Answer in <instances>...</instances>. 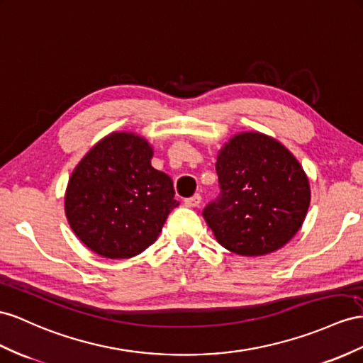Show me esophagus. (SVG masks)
I'll list each match as a JSON object with an SVG mask.
<instances>
[{
  "label": "esophagus",
  "instance_id": "obj_1",
  "mask_svg": "<svg viewBox=\"0 0 363 363\" xmlns=\"http://www.w3.org/2000/svg\"><path fill=\"white\" fill-rule=\"evenodd\" d=\"M201 194H194V196H191V198H189V199H185L184 201V203L187 207H199V203H201Z\"/></svg>",
  "mask_w": 363,
  "mask_h": 363
}]
</instances>
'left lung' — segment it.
I'll return each mask as SVG.
<instances>
[{
    "mask_svg": "<svg viewBox=\"0 0 363 363\" xmlns=\"http://www.w3.org/2000/svg\"><path fill=\"white\" fill-rule=\"evenodd\" d=\"M220 196L203 210L218 242L264 256L290 242L310 207L308 176L288 148L259 132L228 139L218 153Z\"/></svg>",
    "mask_w": 363,
    "mask_h": 363,
    "instance_id": "1",
    "label": "left lung"
}]
</instances>
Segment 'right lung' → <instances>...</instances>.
Here are the masks:
<instances>
[{
  "label": "right lung",
  "mask_w": 363,
  "mask_h": 363,
  "mask_svg": "<svg viewBox=\"0 0 363 363\" xmlns=\"http://www.w3.org/2000/svg\"><path fill=\"white\" fill-rule=\"evenodd\" d=\"M153 147L132 132H113L78 162L64 194L73 233L93 253L128 259L160 236L174 199L169 174L152 167Z\"/></svg>",
  "instance_id": "add662e5"
}]
</instances>
